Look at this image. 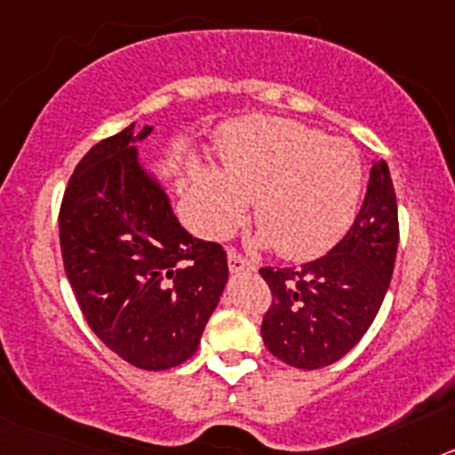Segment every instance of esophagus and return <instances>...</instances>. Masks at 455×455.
Wrapping results in <instances>:
<instances>
[{"mask_svg":"<svg viewBox=\"0 0 455 455\" xmlns=\"http://www.w3.org/2000/svg\"><path fill=\"white\" fill-rule=\"evenodd\" d=\"M228 264H230V271L232 273H251V271H255V264L248 262L246 257H241L239 252H235V251L228 252Z\"/></svg>","mask_w":455,"mask_h":455,"instance_id":"obj_1","label":"esophagus"}]
</instances>
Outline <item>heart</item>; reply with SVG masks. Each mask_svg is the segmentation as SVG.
Returning a JSON list of instances; mask_svg holds the SVG:
<instances>
[{
	"label": "heart",
	"mask_w": 455,
	"mask_h": 455,
	"mask_svg": "<svg viewBox=\"0 0 455 455\" xmlns=\"http://www.w3.org/2000/svg\"><path fill=\"white\" fill-rule=\"evenodd\" d=\"M219 156L220 172L203 168L193 178L200 225L214 239L243 223L252 200L257 241L289 259H312L355 219L364 168L348 140L296 120L251 118L228 132Z\"/></svg>",
	"instance_id": "obj_1"
}]
</instances>
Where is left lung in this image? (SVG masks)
<instances>
[{
	"instance_id": "left-lung-1",
	"label": "left lung",
	"mask_w": 455,
	"mask_h": 455,
	"mask_svg": "<svg viewBox=\"0 0 455 455\" xmlns=\"http://www.w3.org/2000/svg\"><path fill=\"white\" fill-rule=\"evenodd\" d=\"M399 246V209L387 164L373 162L351 230L303 267L259 268L273 303L262 321L268 351L289 367L321 369L347 355L376 319Z\"/></svg>"
}]
</instances>
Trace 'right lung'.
Wrapping results in <instances>:
<instances>
[{
  "label": "right lung",
  "mask_w": 455,
  "mask_h": 455,
  "mask_svg": "<svg viewBox=\"0 0 455 455\" xmlns=\"http://www.w3.org/2000/svg\"><path fill=\"white\" fill-rule=\"evenodd\" d=\"M152 124L92 146L59 214L66 275L92 332L124 363L164 371L198 351L228 284V255L196 239L146 171L136 143Z\"/></svg>",
  "instance_id": "add662e5"
}]
</instances>
